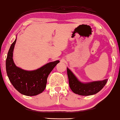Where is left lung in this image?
<instances>
[{
  "label": "left lung",
  "mask_w": 120,
  "mask_h": 120,
  "mask_svg": "<svg viewBox=\"0 0 120 120\" xmlns=\"http://www.w3.org/2000/svg\"><path fill=\"white\" fill-rule=\"evenodd\" d=\"M67 74L70 88L74 93L81 96H90L99 92L107 82L108 79L102 81L81 82L79 80L69 69L67 68Z\"/></svg>",
  "instance_id": "8db88e82"
}]
</instances>
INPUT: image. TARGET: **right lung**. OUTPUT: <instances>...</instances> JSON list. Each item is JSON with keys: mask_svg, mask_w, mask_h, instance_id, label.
Instances as JSON below:
<instances>
[{"mask_svg": "<svg viewBox=\"0 0 120 120\" xmlns=\"http://www.w3.org/2000/svg\"><path fill=\"white\" fill-rule=\"evenodd\" d=\"M16 38L11 44L6 60V73L13 86L21 94L28 96H36L45 89L49 75L60 62L57 60L43 65L38 69L28 71L17 67L13 60V52Z\"/></svg>", "mask_w": 120, "mask_h": 120, "instance_id": "right-lung-1", "label": "right lung"}]
</instances>
